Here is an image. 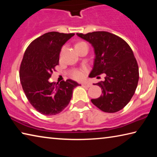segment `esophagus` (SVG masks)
I'll return each mask as SVG.
<instances>
[{
  "label": "esophagus",
  "mask_w": 157,
  "mask_h": 157,
  "mask_svg": "<svg viewBox=\"0 0 157 157\" xmlns=\"http://www.w3.org/2000/svg\"><path fill=\"white\" fill-rule=\"evenodd\" d=\"M82 85L84 87H87V88H89V87H91L92 86V84L91 83H89V82H83V83L82 84Z\"/></svg>",
  "instance_id": "esophagus-1"
}]
</instances>
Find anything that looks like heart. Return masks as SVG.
Masks as SVG:
<instances>
[{"instance_id":"obj_1","label":"heart","mask_w":157,"mask_h":157,"mask_svg":"<svg viewBox=\"0 0 157 157\" xmlns=\"http://www.w3.org/2000/svg\"><path fill=\"white\" fill-rule=\"evenodd\" d=\"M84 43V42H79V43L77 44L75 46H77V45L82 44ZM85 75H86V71L81 70L80 69V70H75V71H74L72 74V76L74 79H78V80H79V79H83L85 77Z\"/></svg>"}]
</instances>
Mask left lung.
I'll return each instance as SVG.
<instances>
[{
	"instance_id": "obj_1",
	"label": "left lung",
	"mask_w": 157,
	"mask_h": 157,
	"mask_svg": "<svg viewBox=\"0 0 157 157\" xmlns=\"http://www.w3.org/2000/svg\"><path fill=\"white\" fill-rule=\"evenodd\" d=\"M77 35L89 42L94 49L90 78L105 74V81L94 84L101 87L102 95L92 99V103L105 112L121 110L134 95L139 79V66L131 48L121 37L108 32Z\"/></svg>"
}]
</instances>
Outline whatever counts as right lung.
<instances>
[{"label":"right lung","mask_w":157,"mask_h":157,"mask_svg":"<svg viewBox=\"0 0 157 157\" xmlns=\"http://www.w3.org/2000/svg\"><path fill=\"white\" fill-rule=\"evenodd\" d=\"M74 33L50 32L29 45L21 63L19 77L25 94L32 106L45 116L59 113L67 107L78 82L67 79L60 83L49 81L59 65L61 49Z\"/></svg>","instance_id":"right-lung-1"}]
</instances>
